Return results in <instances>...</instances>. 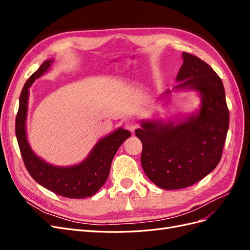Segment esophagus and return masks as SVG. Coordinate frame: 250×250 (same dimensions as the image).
<instances>
[{"label": "esophagus", "instance_id": "esophagus-1", "mask_svg": "<svg viewBox=\"0 0 250 250\" xmlns=\"http://www.w3.org/2000/svg\"><path fill=\"white\" fill-rule=\"evenodd\" d=\"M138 122L137 121H135L134 119H127L126 121H125V123H124V126H125V128L127 130H129V131H131V132H133L134 131V129L135 128L138 127Z\"/></svg>", "mask_w": 250, "mask_h": 250}]
</instances>
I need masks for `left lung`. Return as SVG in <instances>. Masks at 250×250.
I'll list each match as a JSON object with an SVG mask.
<instances>
[{"label": "left lung", "mask_w": 250, "mask_h": 250, "mask_svg": "<svg viewBox=\"0 0 250 250\" xmlns=\"http://www.w3.org/2000/svg\"><path fill=\"white\" fill-rule=\"evenodd\" d=\"M183 58L175 88L198 90L199 113L178 124L144 122L135 130L143 144L144 172L165 190L190 187L213 171L222 157L229 125L221 78L197 56L184 52Z\"/></svg>", "instance_id": "8db88e82"}]
</instances>
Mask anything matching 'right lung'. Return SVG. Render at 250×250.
Instances as JSON below:
<instances>
[{
  "mask_svg": "<svg viewBox=\"0 0 250 250\" xmlns=\"http://www.w3.org/2000/svg\"><path fill=\"white\" fill-rule=\"evenodd\" d=\"M51 60L43 62L40 69L26 81L20 96V106L16 119V134L24 161L30 175L43 188L66 198L90 197L105 184L110 171L112 158L119 147L131 133L119 128L118 130L98 142L84 162L73 167H55L37 157L30 148L26 137V116L29 87L36 78L46 72Z\"/></svg>",
  "mask_w": 250,
  "mask_h": 250,
  "instance_id": "right-lung-1",
  "label": "right lung"
}]
</instances>
